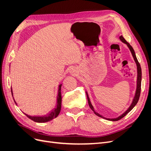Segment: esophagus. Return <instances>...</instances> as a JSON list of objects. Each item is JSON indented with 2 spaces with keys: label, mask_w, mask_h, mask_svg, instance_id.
Instances as JSON below:
<instances>
[{
  "label": "esophagus",
  "mask_w": 151,
  "mask_h": 151,
  "mask_svg": "<svg viewBox=\"0 0 151 151\" xmlns=\"http://www.w3.org/2000/svg\"><path fill=\"white\" fill-rule=\"evenodd\" d=\"M73 72H74V71H73Z\"/></svg>",
  "instance_id": "obj_1"
}]
</instances>
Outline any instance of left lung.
<instances>
[{"label": "left lung", "instance_id": "left-lung-1", "mask_svg": "<svg viewBox=\"0 0 151 151\" xmlns=\"http://www.w3.org/2000/svg\"><path fill=\"white\" fill-rule=\"evenodd\" d=\"M119 38L120 40L123 42L124 43H126L127 47H129L130 51L131 52V53L132 55V57L134 58V61L135 62L137 65V88H136V94H135V96H134V98L133 101H132V104H131V106H129V108L127 109V110L126 111V112H124L123 114H121L120 116H119L118 118H114V119H109V118H104V117L102 116L101 115H100L99 114H98V113L95 112L94 110V108L93 107V106L90 102V98H89V96L88 95V93H86V96H87V98H88V104L89 106H90V108L94 111V114H95L96 115H97L98 116L100 117V118H104V119H106L107 120H109V121H118L121 119H122L123 117H124L128 113L130 112V111L132 109V108L135 106L136 105V104L137 103L138 101H139V97H140V94H141V79H142V71H141V65L140 64H139V61L136 58V54H135V52H134V50L133 48L131 47V45H130V44L128 43L125 39L124 38V37H122V35L119 37Z\"/></svg>", "mask_w": 151, "mask_h": 151}]
</instances>
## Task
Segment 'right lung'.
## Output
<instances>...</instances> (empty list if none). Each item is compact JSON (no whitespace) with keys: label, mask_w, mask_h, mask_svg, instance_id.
Instances as JSON below:
<instances>
[{"label":"right lung","mask_w":151,"mask_h":151,"mask_svg":"<svg viewBox=\"0 0 151 151\" xmlns=\"http://www.w3.org/2000/svg\"><path fill=\"white\" fill-rule=\"evenodd\" d=\"M61 84L59 85V90H58V94L57 97V108H55L54 110H53L51 113L47 116H30L29 115H27L25 114L28 118L29 119H32V121L37 122H48L49 121H51L53 119L57 118L58 116L60 110H61ZM11 92H12V95L13 96L12 88H11ZM14 101L16 104V102L15 99H14Z\"/></svg>","instance_id":"add662e5"}]
</instances>
